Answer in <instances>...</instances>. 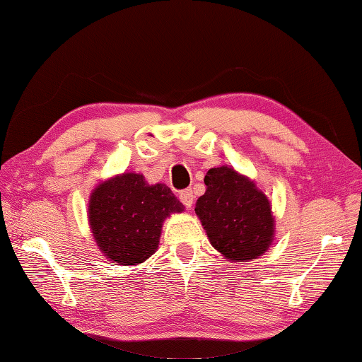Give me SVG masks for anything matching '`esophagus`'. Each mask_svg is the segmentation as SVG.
Returning <instances> with one entry per match:
<instances>
[{
    "label": "esophagus",
    "mask_w": 362,
    "mask_h": 362,
    "mask_svg": "<svg viewBox=\"0 0 362 362\" xmlns=\"http://www.w3.org/2000/svg\"><path fill=\"white\" fill-rule=\"evenodd\" d=\"M180 200L181 204L185 205L186 208H191L194 204V194H192V189H185V191L180 192Z\"/></svg>",
    "instance_id": "esophagus-1"
}]
</instances>
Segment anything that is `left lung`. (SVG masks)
Returning <instances> with one entry per match:
<instances>
[{"mask_svg":"<svg viewBox=\"0 0 362 362\" xmlns=\"http://www.w3.org/2000/svg\"><path fill=\"white\" fill-rule=\"evenodd\" d=\"M206 192L195 205L211 245L229 261L264 255L274 240V216L255 182L229 167L208 170Z\"/></svg>","mask_w":362,"mask_h":362,"instance_id":"left-lung-1","label":"left lung"}]
</instances>
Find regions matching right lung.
<instances>
[{
	"instance_id": "1",
	"label": "right lung",
	"mask_w": 362,
	"mask_h": 362,
	"mask_svg": "<svg viewBox=\"0 0 362 362\" xmlns=\"http://www.w3.org/2000/svg\"><path fill=\"white\" fill-rule=\"evenodd\" d=\"M182 208L168 186H149L143 175L124 173L92 192L88 221L106 257L136 265L156 252L163 219Z\"/></svg>"
}]
</instances>
